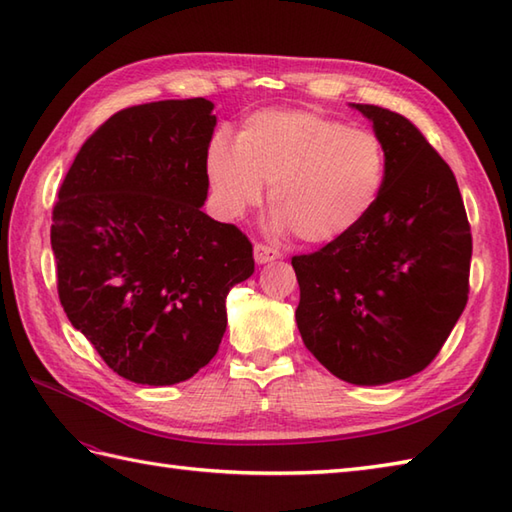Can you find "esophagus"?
<instances>
[{"label":"esophagus","mask_w":512,"mask_h":512,"mask_svg":"<svg viewBox=\"0 0 512 512\" xmlns=\"http://www.w3.org/2000/svg\"><path fill=\"white\" fill-rule=\"evenodd\" d=\"M281 253L277 248L268 246V244H255V262L257 264H266V262H273V259H279Z\"/></svg>","instance_id":"esophagus-1"}]
</instances>
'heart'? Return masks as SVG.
Instances as JSON below:
<instances>
[{
    "label": "heart",
    "instance_id": "b5f03b06",
    "mask_svg": "<svg viewBox=\"0 0 512 512\" xmlns=\"http://www.w3.org/2000/svg\"><path fill=\"white\" fill-rule=\"evenodd\" d=\"M215 202L239 217L270 184L277 228L306 244H332L372 213L387 178V151L372 129L306 110L246 118L235 145L217 136L206 154Z\"/></svg>",
    "mask_w": 512,
    "mask_h": 512
}]
</instances>
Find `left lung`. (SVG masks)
Masks as SVG:
<instances>
[{
  "label": "left lung",
  "mask_w": 512,
  "mask_h": 512,
  "mask_svg": "<svg viewBox=\"0 0 512 512\" xmlns=\"http://www.w3.org/2000/svg\"><path fill=\"white\" fill-rule=\"evenodd\" d=\"M387 151L376 206L350 235L292 257L308 350L352 385L422 372L469 301L473 239L453 171L409 118L352 103Z\"/></svg>",
  "instance_id": "1"
}]
</instances>
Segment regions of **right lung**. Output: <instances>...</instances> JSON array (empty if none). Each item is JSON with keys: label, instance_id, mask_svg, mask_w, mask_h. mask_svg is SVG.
Listing matches in <instances>:
<instances>
[{"label": "right lung", "instance_id": "1", "mask_svg": "<svg viewBox=\"0 0 512 512\" xmlns=\"http://www.w3.org/2000/svg\"><path fill=\"white\" fill-rule=\"evenodd\" d=\"M206 99L134 105L85 140L52 209L57 290L70 323L138 385H176L217 354L226 295L253 244L202 211L215 127Z\"/></svg>", "mask_w": 512, "mask_h": 512}]
</instances>
